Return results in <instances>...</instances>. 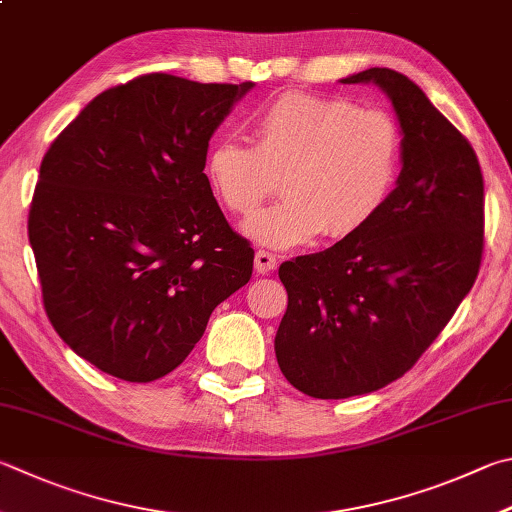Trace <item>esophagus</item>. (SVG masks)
<instances>
[{
    "mask_svg": "<svg viewBox=\"0 0 512 512\" xmlns=\"http://www.w3.org/2000/svg\"><path fill=\"white\" fill-rule=\"evenodd\" d=\"M277 268V257L273 253H266V250H257L255 253V271L259 275H268Z\"/></svg>",
    "mask_w": 512,
    "mask_h": 512,
    "instance_id": "obj_1",
    "label": "esophagus"
}]
</instances>
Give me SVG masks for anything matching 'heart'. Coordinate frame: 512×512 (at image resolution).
I'll use <instances>...</instances> for the list:
<instances>
[{"label": "heart", "instance_id": "1", "mask_svg": "<svg viewBox=\"0 0 512 512\" xmlns=\"http://www.w3.org/2000/svg\"><path fill=\"white\" fill-rule=\"evenodd\" d=\"M253 147L217 138L203 156V176L221 206L250 215L280 176L284 201L244 224L255 244L288 250L322 235L349 237L389 199L398 176L401 134L380 109L345 98L291 91L250 120Z\"/></svg>", "mask_w": 512, "mask_h": 512}]
</instances>
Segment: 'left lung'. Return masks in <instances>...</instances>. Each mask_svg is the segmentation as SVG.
<instances>
[{"label": "left lung", "mask_w": 512, "mask_h": 512, "mask_svg": "<svg viewBox=\"0 0 512 512\" xmlns=\"http://www.w3.org/2000/svg\"><path fill=\"white\" fill-rule=\"evenodd\" d=\"M340 82L376 85L392 102L401 174L365 228L280 266L277 365L313 398L376 392L412 369L470 293L483 253V176L459 129L398 71Z\"/></svg>", "instance_id": "left-lung-1"}]
</instances>
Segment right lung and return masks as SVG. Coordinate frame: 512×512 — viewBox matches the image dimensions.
Wrapping results in <instances>:
<instances>
[{
  "mask_svg": "<svg viewBox=\"0 0 512 512\" xmlns=\"http://www.w3.org/2000/svg\"><path fill=\"white\" fill-rule=\"evenodd\" d=\"M253 87L147 73L102 91L44 154L29 215L44 309L105 374H170L253 275L203 176L212 134Z\"/></svg>",
  "mask_w": 512,
  "mask_h": 512,
  "instance_id": "obj_1",
  "label": "right lung"
}]
</instances>
